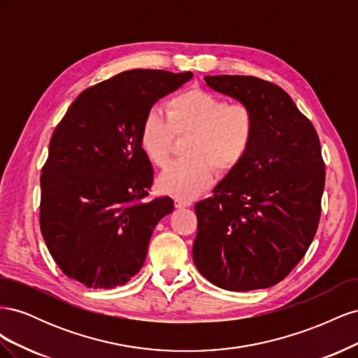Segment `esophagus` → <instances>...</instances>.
I'll return each instance as SVG.
<instances>
[{"label":"esophagus","instance_id":"esophagus-1","mask_svg":"<svg viewBox=\"0 0 358 358\" xmlns=\"http://www.w3.org/2000/svg\"><path fill=\"white\" fill-rule=\"evenodd\" d=\"M175 203H176V208L182 209V208H188V206L191 204V200H188V199H180V197H176Z\"/></svg>","mask_w":358,"mask_h":358}]
</instances>
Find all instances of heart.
Instances as JSON below:
<instances>
[{
    "label": "heart",
    "mask_w": 358,
    "mask_h": 358,
    "mask_svg": "<svg viewBox=\"0 0 358 358\" xmlns=\"http://www.w3.org/2000/svg\"><path fill=\"white\" fill-rule=\"evenodd\" d=\"M254 112L245 104H229L208 91H185L169 101L167 115L150 110L140 129V146L154 166L164 169L178 136L192 134L189 159L175 162L159 178L161 187L189 199L212 180V167L229 173L241 164L255 137Z\"/></svg>",
    "instance_id": "b5f03b06"
}]
</instances>
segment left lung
Instances as JSON below:
<instances>
[{
	"mask_svg": "<svg viewBox=\"0 0 358 358\" xmlns=\"http://www.w3.org/2000/svg\"><path fill=\"white\" fill-rule=\"evenodd\" d=\"M209 88L254 112L246 157L196 203L192 259L213 285L268 288L305 257L317 233L326 166L309 119L279 86L254 76H206Z\"/></svg>",
	"mask_w": 358,
	"mask_h": 358,
	"instance_id": "obj_1",
	"label": "left lung"
}]
</instances>
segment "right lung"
Masks as SVG:
<instances>
[{"mask_svg":"<svg viewBox=\"0 0 358 358\" xmlns=\"http://www.w3.org/2000/svg\"><path fill=\"white\" fill-rule=\"evenodd\" d=\"M191 78L122 71L85 90L55 128L40 178V229L70 279L109 289L143 267L150 236L175 203L143 200L154 170L140 129L152 106Z\"/></svg>","mask_w":358,"mask_h":358,"instance_id":"right-lung-1","label":"right lung"}]
</instances>
